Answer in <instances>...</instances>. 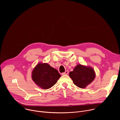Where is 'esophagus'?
Returning <instances> with one entry per match:
<instances>
[{"label": "esophagus", "mask_w": 120, "mask_h": 120, "mask_svg": "<svg viewBox=\"0 0 120 120\" xmlns=\"http://www.w3.org/2000/svg\"><path fill=\"white\" fill-rule=\"evenodd\" d=\"M68 73H69V72H68V70H66L64 73H63L62 74V75H67V74H68Z\"/></svg>", "instance_id": "esophagus-1"}]
</instances>
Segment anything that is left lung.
Wrapping results in <instances>:
<instances>
[{
	"label": "left lung",
	"mask_w": 120,
	"mask_h": 120,
	"mask_svg": "<svg viewBox=\"0 0 120 120\" xmlns=\"http://www.w3.org/2000/svg\"><path fill=\"white\" fill-rule=\"evenodd\" d=\"M95 75L93 68L81 64H77L69 73L74 83L81 88H85L90 84L95 79Z\"/></svg>",
	"instance_id": "obj_1"
}]
</instances>
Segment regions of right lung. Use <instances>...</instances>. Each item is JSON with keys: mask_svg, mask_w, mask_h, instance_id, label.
<instances>
[{"mask_svg": "<svg viewBox=\"0 0 120 120\" xmlns=\"http://www.w3.org/2000/svg\"><path fill=\"white\" fill-rule=\"evenodd\" d=\"M57 70L47 63H39L34 68L31 77L38 87L43 89L52 87L61 77Z\"/></svg>", "mask_w": 120, "mask_h": 120, "instance_id": "add662e5", "label": "right lung"}]
</instances>
